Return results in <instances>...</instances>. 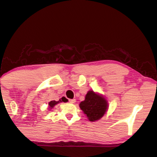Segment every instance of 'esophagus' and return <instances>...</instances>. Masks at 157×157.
<instances>
[{"label":"esophagus","mask_w":157,"mask_h":157,"mask_svg":"<svg viewBox=\"0 0 157 157\" xmlns=\"http://www.w3.org/2000/svg\"><path fill=\"white\" fill-rule=\"evenodd\" d=\"M69 102L73 103V104H74V103L76 102V100L75 99H70V100H69Z\"/></svg>","instance_id":"esophagus-1"}]
</instances>
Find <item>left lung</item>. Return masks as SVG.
Segmentation results:
<instances>
[{
	"label": "left lung",
	"mask_w": 157,
	"mask_h": 157,
	"mask_svg": "<svg viewBox=\"0 0 157 157\" xmlns=\"http://www.w3.org/2000/svg\"><path fill=\"white\" fill-rule=\"evenodd\" d=\"M79 107L89 121L94 122L102 118L108 110L109 104L105 96L90 90L85 95L84 100L79 103Z\"/></svg>",
	"instance_id": "left-lung-1"
}]
</instances>
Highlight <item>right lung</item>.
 <instances>
[{
  "label": "right lung",
  "instance_id": "right-lung-1",
  "mask_svg": "<svg viewBox=\"0 0 157 157\" xmlns=\"http://www.w3.org/2000/svg\"><path fill=\"white\" fill-rule=\"evenodd\" d=\"M62 102H64V101H63V100L62 101L60 99H59V101H55V100L50 101V102H48V109H49V110H51L52 109H53V107H54L55 105H57V104H59V103Z\"/></svg>",
  "mask_w": 157,
  "mask_h": 157
}]
</instances>
